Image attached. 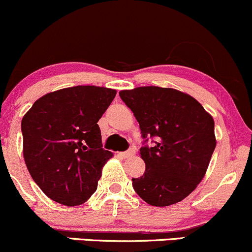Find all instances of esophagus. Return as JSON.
I'll return each mask as SVG.
<instances>
[{
    "instance_id": "1",
    "label": "esophagus",
    "mask_w": 252,
    "mask_h": 252,
    "mask_svg": "<svg viewBox=\"0 0 252 252\" xmlns=\"http://www.w3.org/2000/svg\"><path fill=\"white\" fill-rule=\"evenodd\" d=\"M134 153H136V149H134L133 147H131L127 151H124V153H121V156H123V158H129V156L134 155Z\"/></svg>"
}]
</instances>
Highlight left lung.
Instances as JSON below:
<instances>
[{
  "instance_id": "left-lung-1",
  "label": "left lung",
  "mask_w": 252,
  "mask_h": 252,
  "mask_svg": "<svg viewBox=\"0 0 252 252\" xmlns=\"http://www.w3.org/2000/svg\"><path fill=\"white\" fill-rule=\"evenodd\" d=\"M119 94L144 139L139 151L145 173L132 179L134 191L154 207L183 201L201 183L215 150L212 115L190 94L174 89L142 86Z\"/></svg>"
}]
</instances>
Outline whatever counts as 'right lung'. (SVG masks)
I'll list each match as a JSON object with an SVG mask.
<instances>
[{
	"mask_svg": "<svg viewBox=\"0 0 252 252\" xmlns=\"http://www.w3.org/2000/svg\"><path fill=\"white\" fill-rule=\"evenodd\" d=\"M116 91L79 85L44 94L24 115V158L34 183L53 201L83 204L97 189L104 163L98 120Z\"/></svg>",
	"mask_w": 252,
	"mask_h": 252,
	"instance_id": "right-lung-1",
	"label": "right lung"
}]
</instances>
